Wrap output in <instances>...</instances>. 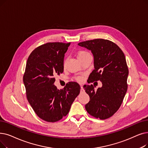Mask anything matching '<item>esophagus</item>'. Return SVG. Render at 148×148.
Here are the masks:
<instances>
[{"mask_svg": "<svg viewBox=\"0 0 148 148\" xmlns=\"http://www.w3.org/2000/svg\"><path fill=\"white\" fill-rule=\"evenodd\" d=\"M80 87H81V89H80V92H81V93L85 92V90H84V89L83 88V86H80Z\"/></svg>", "mask_w": 148, "mask_h": 148, "instance_id": "34e87169", "label": "esophagus"}]
</instances>
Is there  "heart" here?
<instances>
[{
  "instance_id": "1",
  "label": "heart",
  "mask_w": 148,
  "mask_h": 148,
  "mask_svg": "<svg viewBox=\"0 0 148 148\" xmlns=\"http://www.w3.org/2000/svg\"><path fill=\"white\" fill-rule=\"evenodd\" d=\"M88 54H89L87 52V51H79V52L78 53V54H77L78 59L82 58V57H85V56L88 55ZM78 80H82V77H79V78H78Z\"/></svg>"
}]
</instances>
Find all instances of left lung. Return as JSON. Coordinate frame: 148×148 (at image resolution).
Listing matches in <instances>:
<instances>
[{
  "mask_svg": "<svg viewBox=\"0 0 148 148\" xmlns=\"http://www.w3.org/2000/svg\"><path fill=\"white\" fill-rule=\"evenodd\" d=\"M78 45L91 51L94 56V69L89 76V83L100 80L102 83L95 91L92 85L83 86L90 97L86 110L95 118H110L120 107L127 91L129 71L125 54L116 44L101 38L80 42Z\"/></svg>",
  "mask_w": 148,
  "mask_h": 148,
  "instance_id": "left-lung-1",
  "label": "left lung"
}]
</instances>
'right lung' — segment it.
Listing matches in <instances>:
<instances>
[{
	"instance_id": "obj_1",
	"label": "right lung",
	"mask_w": 148,
	"mask_h": 148,
	"mask_svg": "<svg viewBox=\"0 0 148 148\" xmlns=\"http://www.w3.org/2000/svg\"><path fill=\"white\" fill-rule=\"evenodd\" d=\"M70 43H48L37 47L27 62L23 75L27 99L36 114L48 122H55L68 114L80 91L77 82L63 89L54 85L56 75L63 72L64 56Z\"/></svg>"
}]
</instances>
